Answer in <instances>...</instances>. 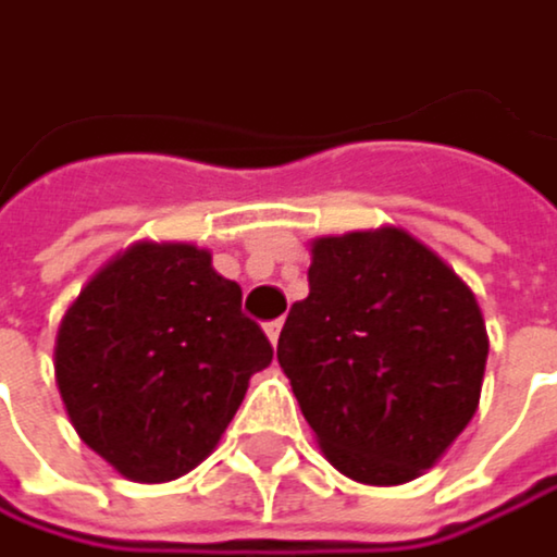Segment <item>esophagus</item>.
<instances>
[{"mask_svg": "<svg viewBox=\"0 0 557 557\" xmlns=\"http://www.w3.org/2000/svg\"><path fill=\"white\" fill-rule=\"evenodd\" d=\"M281 330H284V320H270V323H263V333H267V339L276 346V339H281Z\"/></svg>", "mask_w": 557, "mask_h": 557, "instance_id": "esophagus-1", "label": "esophagus"}]
</instances>
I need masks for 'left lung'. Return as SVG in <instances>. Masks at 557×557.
I'll return each mask as SVG.
<instances>
[{
	"instance_id": "obj_1",
	"label": "left lung",
	"mask_w": 557,
	"mask_h": 557,
	"mask_svg": "<svg viewBox=\"0 0 557 557\" xmlns=\"http://www.w3.org/2000/svg\"><path fill=\"white\" fill-rule=\"evenodd\" d=\"M486 352L470 287L398 227L320 237L276 343L326 460L372 486L421 476L460 437Z\"/></svg>"
}]
</instances>
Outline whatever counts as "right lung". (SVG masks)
Here are the masks:
<instances>
[{"label": "right lung", "instance_id": "right-lung-1", "mask_svg": "<svg viewBox=\"0 0 557 557\" xmlns=\"http://www.w3.org/2000/svg\"><path fill=\"white\" fill-rule=\"evenodd\" d=\"M273 349L191 244H136L64 313L54 379L81 441L136 483L198 467Z\"/></svg>", "mask_w": 557, "mask_h": 557}]
</instances>
